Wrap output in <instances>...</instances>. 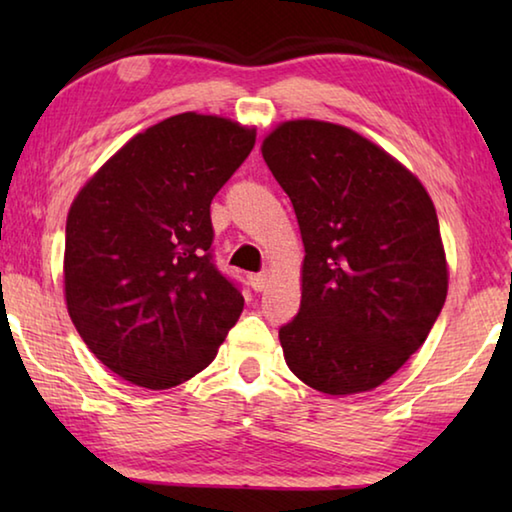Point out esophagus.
Here are the masks:
<instances>
[{"instance_id":"obj_1","label":"esophagus","mask_w":512,"mask_h":512,"mask_svg":"<svg viewBox=\"0 0 512 512\" xmlns=\"http://www.w3.org/2000/svg\"><path fill=\"white\" fill-rule=\"evenodd\" d=\"M266 284H268V275H266V273H255V275H250V287H253V291L262 293V291L266 289Z\"/></svg>"}]
</instances>
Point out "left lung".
<instances>
[{
	"label": "left lung",
	"instance_id": "left-lung-1",
	"mask_svg": "<svg viewBox=\"0 0 512 512\" xmlns=\"http://www.w3.org/2000/svg\"><path fill=\"white\" fill-rule=\"evenodd\" d=\"M262 155L305 244L300 311L280 327L287 366L320 393L372 391L418 352L445 305L436 207L413 173L345 126L287 121Z\"/></svg>",
	"mask_w": 512,
	"mask_h": 512
}]
</instances>
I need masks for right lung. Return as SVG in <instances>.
I'll list each match as a JSON object with an SVG mask.
<instances>
[{
    "instance_id": "add662e5",
    "label": "right lung",
    "mask_w": 512,
    "mask_h": 512,
    "mask_svg": "<svg viewBox=\"0 0 512 512\" xmlns=\"http://www.w3.org/2000/svg\"><path fill=\"white\" fill-rule=\"evenodd\" d=\"M255 146L235 121L183 112L135 135L74 198L65 298L103 366L171 388L212 363L244 296L214 264L210 205Z\"/></svg>"
}]
</instances>
